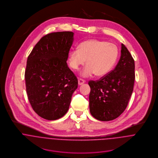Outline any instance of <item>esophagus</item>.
<instances>
[{
	"instance_id": "obj_1",
	"label": "esophagus",
	"mask_w": 158,
	"mask_h": 158,
	"mask_svg": "<svg viewBox=\"0 0 158 158\" xmlns=\"http://www.w3.org/2000/svg\"><path fill=\"white\" fill-rule=\"evenodd\" d=\"M85 81L84 80L81 79V78L78 79V85H83V83H85Z\"/></svg>"
}]
</instances>
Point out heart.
Masks as SVG:
<instances>
[{
  "instance_id": "1",
  "label": "heart",
  "mask_w": 158,
  "mask_h": 158,
  "mask_svg": "<svg viewBox=\"0 0 158 158\" xmlns=\"http://www.w3.org/2000/svg\"><path fill=\"white\" fill-rule=\"evenodd\" d=\"M118 56V50L113 43L97 40H88L81 43L78 49L72 50L69 55L70 67L78 70L86 63L88 65L81 72V76L89 77L95 73L102 77L113 69Z\"/></svg>"
}]
</instances>
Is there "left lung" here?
Here are the masks:
<instances>
[{"label":"left lung","mask_w":158,"mask_h":158,"mask_svg":"<svg viewBox=\"0 0 158 158\" xmlns=\"http://www.w3.org/2000/svg\"><path fill=\"white\" fill-rule=\"evenodd\" d=\"M135 60L122 44L120 58L114 69L98 80H90L89 110L100 121L118 117L126 109L133 93L135 80Z\"/></svg>","instance_id":"obj_1"}]
</instances>
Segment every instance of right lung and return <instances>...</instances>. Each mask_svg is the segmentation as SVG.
I'll return each instance as SVG.
<instances>
[{
    "instance_id": "1",
    "label": "right lung",
    "mask_w": 158,
    "mask_h": 158,
    "mask_svg": "<svg viewBox=\"0 0 158 158\" xmlns=\"http://www.w3.org/2000/svg\"><path fill=\"white\" fill-rule=\"evenodd\" d=\"M73 40L72 31L50 33L41 38L28 56L25 80L29 102L48 120L68 112L78 80L66 63Z\"/></svg>"
}]
</instances>
